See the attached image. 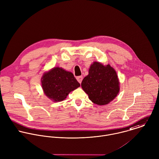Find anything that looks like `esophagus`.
I'll return each instance as SVG.
<instances>
[{
    "label": "esophagus",
    "instance_id": "34e87169",
    "mask_svg": "<svg viewBox=\"0 0 159 159\" xmlns=\"http://www.w3.org/2000/svg\"><path fill=\"white\" fill-rule=\"evenodd\" d=\"M77 81L80 83V84H81V82H82V80H83V77L82 76H78V77H77Z\"/></svg>",
    "mask_w": 159,
    "mask_h": 159
}]
</instances>
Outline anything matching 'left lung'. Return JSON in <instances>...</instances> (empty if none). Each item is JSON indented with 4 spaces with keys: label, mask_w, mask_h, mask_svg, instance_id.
Masks as SVG:
<instances>
[{
    "label": "left lung",
    "mask_w": 159,
    "mask_h": 159,
    "mask_svg": "<svg viewBox=\"0 0 159 159\" xmlns=\"http://www.w3.org/2000/svg\"><path fill=\"white\" fill-rule=\"evenodd\" d=\"M81 86L89 99L98 105H107L118 95L120 82L115 70L110 64L98 62L91 64L89 75L83 79Z\"/></svg>",
    "instance_id": "obj_1"
}]
</instances>
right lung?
<instances>
[{
	"label": "right lung",
	"instance_id": "1",
	"mask_svg": "<svg viewBox=\"0 0 159 159\" xmlns=\"http://www.w3.org/2000/svg\"><path fill=\"white\" fill-rule=\"evenodd\" d=\"M41 85L46 96L54 102L65 100L70 92L80 86L72 72L59 67L44 73Z\"/></svg>",
	"mask_w": 159,
	"mask_h": 159
}]
</instances>
